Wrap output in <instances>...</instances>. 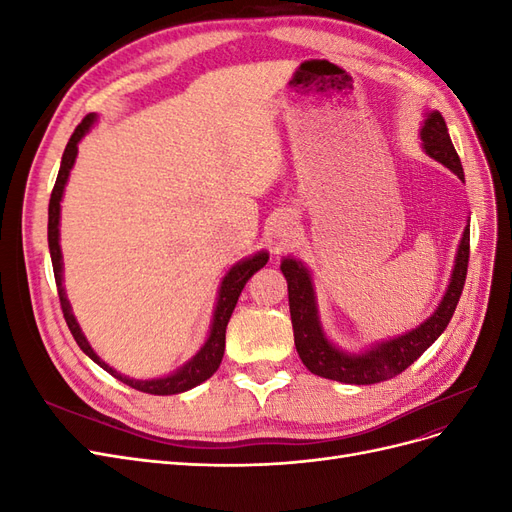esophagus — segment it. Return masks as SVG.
I'll return each instance as SVG.
<instances>
[{
  "label": "esophagus",
  "mask_w": 512,
  "mask_h": 512,
  "mask_svg": "<svg viewBox=\"0 0 512 512\" xmlns=\"http://www.w3.org/2000/svg\"><path fill=\"white\" fill-rule=\"evenodd\" d=\"M294 237H297V220L290 213L277 215V220L273 224V241L277 247L288 245Z\"/></svg>",
  "instance_id": "obj_1"
}]
</instances>
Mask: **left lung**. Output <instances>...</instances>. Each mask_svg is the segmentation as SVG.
Segmentation results:
<instances>
[{"label": "left lung", "instance_id": "obj_1", "mask_svg": "<svg viewBox=\"0 0 512 512\" xmlns=\"http://www.w3.org/2000/svg\"><path fill=\"white\" fill-rule=\"evenodd\" d=\"M423 117L425 119L421 123V130H418L421 149L431 160L440 162L463 181L466 179L463 177V166L453 147L451 136H448L444 117L438 111H431V108H427ZM468 258L470 220L466 228H463L461 241L457 245L451 280H448L442 299L431 312V316H427L418 327L389 339H380V342L369 344L363 350H344L333 342L322 327L312 271L305 267L303 260L284 256L280 269L288 284L294 346H297L303 365L320 378H329L344 384H374L395 378L401 371L408 369L448 327L459 303L463 284H466Z\"/></svg>", "mask_w": 512, "mask_h": 512}]
</instances>
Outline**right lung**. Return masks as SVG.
<instances>
[{
    "mask_svg": "<svg viewBox=\"0 0 512 512\" xmlns=\"http://www.w3.org/2000/svg\"><path fill=\"white\" fill-rule=\"evenodd\" d=\"M96 121H98V113H89L79 123V128H76L74 134L70 136L64 156H61L59 175H57L55 188L51 194V203H49V252H51V260H53V273H55L61 309H64V318L68 322V329H70L72 337L76 339V344L81 346V350L89 356L91 361L100 365L104 371H108V374L115 376L123 384L132 386V389L149 393V395L185 393V391L194 389V386L203 384L205 380H209L215 374V371H218V367L222 363V356H224L226 327H228V320L232 316V309H235V305L239 301V294H241L243 286L247 284V280H250V277L258 269H262L269 262V252L260 250L252 256H245L226 271V275L220 282V288H218V299H215L213 318L209 324V333H207L205 344L198 348V352L192 356V359L185 361L175 371H170V374L160 376V378H130L126 374H121V371H117L115 367L108 365L104 359H100L98 352L91 348L79 320H76V316L72 312V305H70V299H68L66 288H64V256H61V245H59L61 200H64V192H66V185H68V179L72 173V166L76 162V156H79V143L83 141L85 134H89L91 128L96 126Z\"/></svg>",
    "mask_w": 512,
    "mask_h": 512,
    "instance_id": "right-lung-1",
    "label": "right lung"
}]
</instances>
